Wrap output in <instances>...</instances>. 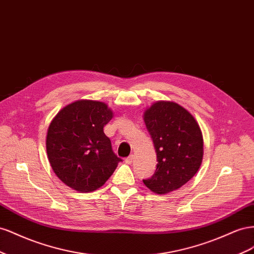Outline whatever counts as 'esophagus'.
I'll return each instance as SVG.
<instances>
[{"mask_svg":"<svg viewBox=\"0 0 254 254\" xmlns=\"http://www.w3.org/2000/svg\"><path fill=\"white\" fill-rule=\"evenodd\" d=\"M133 159H134V155H129L128 157L126 158V163L128 164V165L132 164L133 163Z\"/></svg>","mask_w":254,"mask_h":254,"instance_id":"obj_1","label":"esophagus"}]
</instances>
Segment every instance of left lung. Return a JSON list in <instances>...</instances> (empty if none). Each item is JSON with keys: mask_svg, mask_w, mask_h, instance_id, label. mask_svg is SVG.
<instances>
[{"mask_svg": "<svg viewBox=\"0 0 254 254\" xmlns=\"http://www.w3.org/2000/svg\"><path fill=\"white\" fill-rule=\"evenodd\" d=\"M154 143L157 165L154 175L143 180L158 194L179 190L199 170L203 157V137L200 127L184 107L158 101L143 114Z\"/></svg>", "mask_w": 254, "mask_h": 254, "instance_id": "8db88e82", "label": "left lung"}]
</instances>
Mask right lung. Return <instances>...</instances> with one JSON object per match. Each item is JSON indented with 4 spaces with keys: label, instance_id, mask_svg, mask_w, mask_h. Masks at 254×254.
<instances>
[{
    "label": "right lung",
    "instance_id": "obj_1",
    "mask_svg": "<svg viewBox=\"0 0 254 254\" xmlns=\"http://www.w3.org/2000/svg\"><path fill=\"white\" fill-rule=\"evenodd\" d=\"M112 118L105 103L78 100L51 121L46 141L49 162L62 182L74 190L95 191L122 161L103 131Z\"/></svg>",
    "mask_w": 254,
    "mask_h": 254
}]
</instances>
